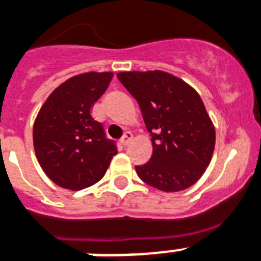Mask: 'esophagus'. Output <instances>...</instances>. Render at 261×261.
Wrapping results in <instances>:
<instances>
[{
    "label": "esophagus",
    "mask_w": 261,
    "mask_h": 261,
    "mask_svg": "<svg viewBox=\"0 0 261 261\" xmlns=\"http://www.w3.org/2000/svg\"><path fill=\"white\" fill-rule=\"evenodd\" d=\"M131 139H133V134H131L130 131H127V133H124L123 137H122L120 142H122V145H123V146H127L128 143H130Z\"/></svg>",
    "instance_id": "obj_1"
}]
</instances>
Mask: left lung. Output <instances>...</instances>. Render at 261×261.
I'll use <instances>...</instances> for the list:
<instances>
[{
	"label": "left lung",
	"instance_id": "left-lung-1",
	"mask_svg": "<svg viewBox=\"0 0 261 261\" xmlns=\"http://www.w3.org/2000/svg\"><path fill=\"white\" fill-rule=\"evenodd\" d=\"M119 82L137 99L152 142L138 177L164 192H179L204 174L216 133L200 95L184 80L162 71L120 72Z\"/></svg>",
	"mask_w": 261,
	"mask_h": 261
}]
</instances>
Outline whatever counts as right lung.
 Segmentation results:
<instances>
[{"mask_svg": "<svg viewBox=\"0 0 261 261\" xmlns=\"http://www.w3.org/2000/svg\"><path fill=\"white\" fill-rule=\"evenodd\" d=\"M111 79V72L73 76L49 95L36 118V156L45 174L64 189L80 190L100 181L118 152L116 142L91 115Z\"/></svg>", "mask_w": 261, "mask_h": 261, "instance_id": "1", "label": "right lung"}]
</instances>
